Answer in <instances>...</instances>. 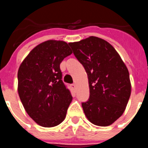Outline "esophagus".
I'll return each instance as SVG.
<instances>
[{
  "instance_id": "1",
  "label": "esophagus",
  "mask_w": 148,
  "mask_h": 148,
  "mask_svg": "<svg viewBox=\"0 0 148 148\" xmlns=\"http://www.w3.org/2000/svg\"><path fill=\"white\" fill-rule=\"evenodd\" d=\"M70 86H71V87H72V89H73V90H75V84H72Z\"/></svg>"
}]
</instances>
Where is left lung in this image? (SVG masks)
Masks as SVG:
<instances>
[{"label":"left lung","mask_w":148,"mask_h":148,"mask_svg":"<svg viewBox=\"0 0 148 148\" xmlns=\"http://www.w3.org/2000/svg\"><path fill=\"white\" fill-rule=\"evenodd\" d=\"M69 45L88 77L90 98L82 104L86 117L97 126L112 125L123 114L131 93L126 65L104 39L90 36Z\"/></svg>","instance_id":"obj_1"}]
</instances>
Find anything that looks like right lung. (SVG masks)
Masks as SVG:
<instances>
[{
	"mask_svg": "<svg viewBox=\"0 0 148 148\" xmlns=\"http://www.w3.org/2000/svg\"><path fill=\"white\" fill-rule=\"evenodd\" d=\"M73 53L67 43L49 40L36 46L18 72V91L27 114L44 127L61 124L73 100L60 64Z\"/></svg>",
	"mask_w": 148,
	"mask_h": 148,
	"instance_id": "add662e5",
	"label": "right lung"
}]
</instances>
